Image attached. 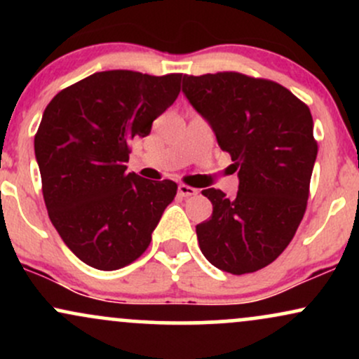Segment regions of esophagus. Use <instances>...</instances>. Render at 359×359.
I'll return each instance as SVG.
<instances>
[{"label":"esophagus","instance_id":"34e87169","mask_svg":"<svg viewBox=\"0 0 359 359\" xmlns=\"http://www.w3.org/2000/svg\"><path fill=\"white\" fill-rule=\"evenodd\" d=\"M177 192H179L180 197H192L197 194V189L191 187V185H185V184H179V187H177Z\"/></svg>","mask_w":359,"mask_h":359}]
</instances>
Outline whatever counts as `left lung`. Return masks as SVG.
I'll return each mask as SVG.
<instances>
[{"label":"left lung","mask_w":359,"mask_h":359,"mask_svg":"<svg viewBox=\"0 0 359 359\" xmlns=\"http://www.w3.org/2000/svg\"><path fill=\"white\" fill-rule=\"evenodd\" d=\"M182 93L231 155L236 197L219 189L209 221L196 226L201 251L233 275L270 265L297 231L317 156L311 111L273 81L240 72L184 76Z\"/></svg>","instance_id":"8db88e82"}]
</instances>
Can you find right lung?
<instances>
[{
    "label": "right lung",
    "instance_id": "obj_1",
    "mask_svg": "<svg viewBox=\"0 0 359 359\" xmlns=\"http://www.w3.org/2000/svg\"><path fill=\"white\" fill-rule=\"evenodd\" d=\"M182 74L96 72L60 90L35 135L48 217L86 265L118 270L148 248L177 184L126 172L130 142L174 104Z\"/></svg>",
    "mask_w": 359,
    "mask_h": 359
}]
</instances>
